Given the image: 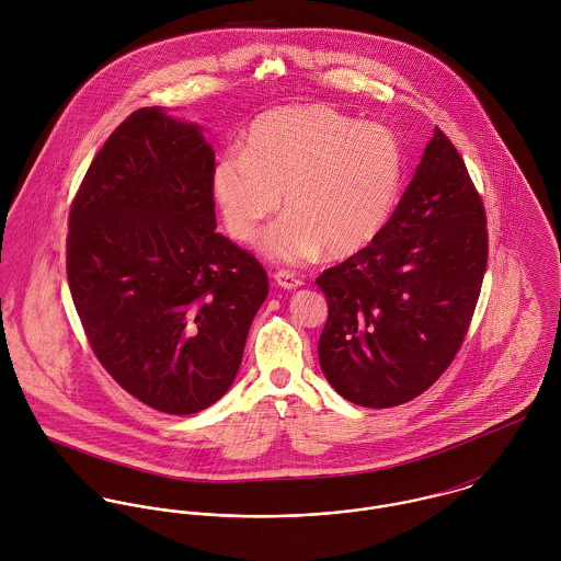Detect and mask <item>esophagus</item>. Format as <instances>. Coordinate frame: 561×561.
<instances>
[{
	"label": "esophagus",
	"mask_w": 561,
	"mask_h": 561,
	"mask_svg": "<svg viewBox=\"0 0 561 561\" xmlns=\"http://www.w3.org/2000/svg\"><path fill=\"white\" fill-rule=\"evenodd\" d=\"M274 280H276V285L278 287H283V289H298V287H302L305 283L294 274V272H289V270H280V272H276L274 274Z\"/></svg>",
	"instance_id": "obj_1"
}]
</instances>
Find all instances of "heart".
Masks as SVG:
<instances>
[{"label":"heart","instance_id":"b5f03b06","mask_svg":"<svg viewBox=\"0 0 561 561\" xmlns=\"http://www.w3.org/2000/svg\"><path fill=\"white\" fill-rule=\"evenodd\" d=\"M403 181L396 134L328 105H280L252 121L243 153L214 165L211 190L227 231L252 241L280 207L287 211L259 241L276 263L298 265L321 250L350 256L387 227Z\"/></svg>","mask_w":561,"mask_h":561}]
</instances>
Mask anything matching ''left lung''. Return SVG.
I'll list each match as a JSON object with an SVG mask.
<instances>
[{"label":"left lung","instance_id":"8db88e82","mask_svg":"<svg viewBox=\"0 0 561 561\" xmlns=\"http://www.w3.org/2000/svg\"><path fill=\"white\" fill-rule=\"evenodd\" d=\"M485 261L480 194L436 127L382 233L316 280L328 302L318 352L330 387L365 408L430 389L465 341Z\"/></svg>","mask_w":561,"mask_h":561}]
</instances>
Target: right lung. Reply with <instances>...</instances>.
I'll return each instance as SVG.
<instances>
[{"label": "right lung", "mask_w": 561, "mask_h": 561, "mask_svg": "<svg viewBox=\"0 0 561 561\" xmlns=\"http://www.w3.org/2000/svg\"><path fill=\"white\" fill-rule=\"evenodd\" d=\"M214 165L201 125L142 107L96 153L69 216V287L92 352L168 414L231 389L270 289L261 263L216 233Z\"/></svg>", "instance_id": "1"}]
</instances>
